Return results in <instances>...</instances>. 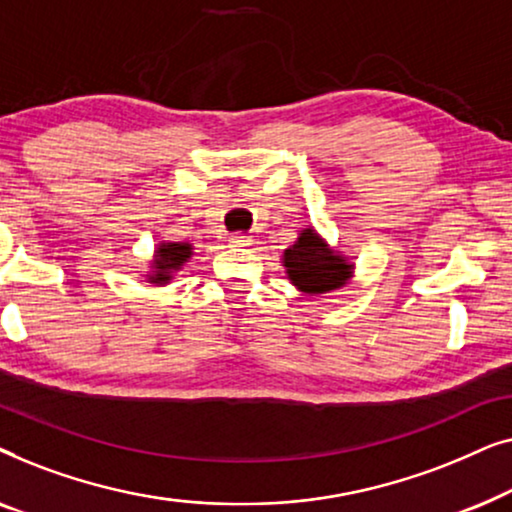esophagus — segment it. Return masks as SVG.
<instances>
[{"label":"esophagus","instance_id":"esophagus-1","mask_svg":"<svg viewBox=\"0 0 512 512\" xmlns=\"http://www.w3.org/2000/svg\"><path fill=\"white\" fill-rule=\"evenodd\" d=\"M230 247H249L251 237L249 235H230Z\"/></svg>","mask_w":512,"mask_h":512}]
</instances>
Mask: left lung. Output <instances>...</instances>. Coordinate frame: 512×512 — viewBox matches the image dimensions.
I'll list each match as a JSON object with an SVG mask.
<instances>
[{
  "label": "left lung",
  "mask_w": 512,
  "mask_h": 512,
  "mask_svg": "<svg viewBox=\"0 0 512 512\" xmlns=\"http://www.w3.org/2000/svg\"><path fill=\"white\" fill-rule=\"evenodd\" d=\"M282 265L286 279L305 296L345 289L354 277V263L349 256L333 249L314 226L300 230L296 242L284 249Z\"/></svg>",
  "instance_id": "1"
}]
</instances>
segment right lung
<instances>
[{
  "mask_svg": "<svg viewBox=\"0 0 512 512\" xmlns=\"http://www.w3.org/2000/svg\"><path fill=\"white\" fill-rule=\"evenodd\" d=\"M193 258V244L191 242H158L153 249V258L149 261V272L144 279L153 286L170 284L174 275L181 272V268Z\"/></svg>",
  "mask_w": 512,
  "mask_h": 512,
  "instance_id": "1",
  "label": "right lung"
}]
</instances>
